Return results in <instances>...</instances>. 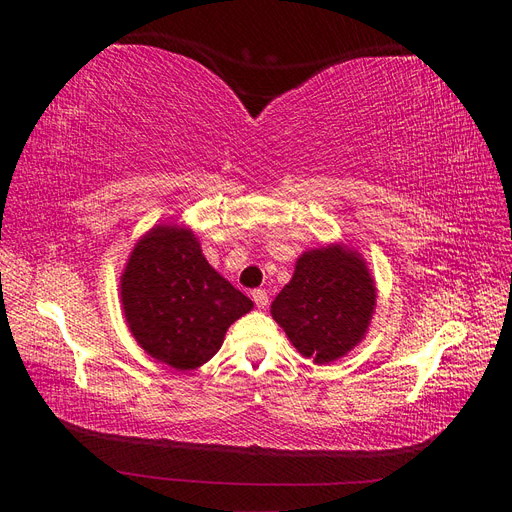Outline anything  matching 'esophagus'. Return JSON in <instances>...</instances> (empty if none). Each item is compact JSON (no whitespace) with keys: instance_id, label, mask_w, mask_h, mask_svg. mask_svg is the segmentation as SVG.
Listing matches in <instances>:
<instances>
[{"instance_id":"34e87169","label":"esophagus","mask_w":512,"mask_h":512,"mask_svg":"<svg viewBox=\"0 0 512 512\" xmlns=\"http://www.w3.org/2000/svg\"><path fill=\"white\" fill-rule=\"evenodd\" d=\"M252 299H254V303H256L260 309H265V307L269 305V294H267V290H254V292H252Z\"/></svg>"}]
</instances>
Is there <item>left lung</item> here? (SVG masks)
<instances>
[{"label": "left lung", "mask_w": 512, "mask_h": 512, "mask_svg": "<svg viewBox=\"0 0 512 512\" xmlns=\"http://www.w3.org/2000/svg\"><path fill=\"white\" fill-rule=\"evenodd\" d=\"M376 305L365 262L339 245L305 252L271 314L292 346L314 363H331L361 342Z\"/></svg>", "instance_id": "1"}]
</instances>
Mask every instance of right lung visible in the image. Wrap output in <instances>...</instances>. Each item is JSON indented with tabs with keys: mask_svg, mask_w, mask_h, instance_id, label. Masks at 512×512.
Listing matches in <instances>:
<instances>
[{
	"mask_svg": "<svg viewBox=\"0 0 512 512\" xmlns=\"http://www.w3.org/2000/svg\"><path fill=\"white\" fill-rule=\"evenodd\" d=\"M126 322L147 354L196 369L254 303L215 271L190 230L158 226L136 243L121 277Z\"/></svg>",
	"mask_w": 512,
	"mask_h": 512,
	"instance_id": "obj_1",
	"label": "right lung"
}]
</instances>
